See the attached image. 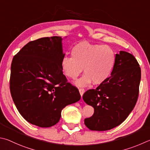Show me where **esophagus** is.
Instances as JSON below:
<instances>
[{
  "label": "esophagus",
  "mask_w": 150,
  "mask_h": 150,
  "mask_svg": "<svg viewBox=\"0 0 150 150\" xmlns=\"http://www.w3.org/2000/svg\"><path fill=\"white\" fill-rule=\"evenodd\" d=\"M79 92H80L81 96V97H82V96H83V94L84 93V88H80L79 89Z\"/></svg>",
  "instance_id": "esophagus-1"
}]
</instances>
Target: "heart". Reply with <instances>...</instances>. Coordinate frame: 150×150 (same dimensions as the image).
<instances>
[{"instance_id":"heart-1","label":"heart","mask_w":150,"mask_h":150,"mask_svg":"<svg viewBox=\"0 0 150 150\" xmlns=\"http://www.w3.org/2000/svg\"><path fill=\"white\" fill-rule=\"evenodd\" d=\"M71 57L65 56L61 61L62 71L67 78L75 80L84 70L83 77L76 82L86 86L93 82L100 84L110 77L115 62L112 48L106 45L81 41L73 47Z\"/></svg>"}]
</instances>
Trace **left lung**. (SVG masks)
I'll return each mask as SVG.
<instances>
[{
	"label": "left lung",
	"instance_id": "left-lung-1",
	"mask_svg": "<svg viewBox=\"0 0 150 150\" xmlns=\"http://www.w3.org/2000/svg\"><path fill=\"white\" fill-rule=\"evenodd\" d=\"M132 54L125 51L115 55L111 75L95 89L83 96L84 101L94 108L93 115L84 119L91 130L105 131L121 125L137 103L141 79V69Z\"/></svg>",
	"mask_w": 150,
	"mask_h": 150
}]
</instances>
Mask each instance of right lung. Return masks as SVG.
Segmentation results:
<instances>
[{
    "label": "right lung",
    "instance_id": "add662e5",
    "mask_svg": "<svg viewBox=\"0 0 150 150\" xmlns=\"http://www.w3.org/2000/svg\"><path fill=\"white\" fill-rule=\"evenodd\" d=\"M62 40L54 36L30 41L11 64L13 101L27 121L39 127L54 126L62 110L81 99L78 88L67 82L62 71Z\"/></svg>",
    "mask_w": 150,
    "mask_h": 150
}]
</instances>
